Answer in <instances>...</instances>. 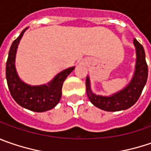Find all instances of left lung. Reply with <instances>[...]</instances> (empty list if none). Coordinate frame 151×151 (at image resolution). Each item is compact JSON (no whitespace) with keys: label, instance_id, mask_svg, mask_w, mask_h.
Returning <instances> with one entry per match:
<instances>
[{"label":"left lung","instance_id":"8db88e82","mask_svg":"<svg viewBox=\"0 0 151 151\" xmlns=\"http://www.w3.org/2000/svg\"><path fill=\"white\" fill-rule=\"evenodd\" d=\"M136 47V67L134 76L128 86L115 95L105 97L92 93L88 77L86 78V92L88 100L96 107L106 111H117L131 107L139 100L148 78V66L145 61V52L142 45L134 40Z\"/></svg>","mask_w":151,"mask_h":151}]
</instances>
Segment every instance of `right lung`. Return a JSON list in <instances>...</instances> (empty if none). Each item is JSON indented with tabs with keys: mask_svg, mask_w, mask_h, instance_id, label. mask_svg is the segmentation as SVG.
<instances>
[{
	"mask_svg": "<svg viewBox=\"0 0 151 151\" xmlns=\"http://www.w3.org/2000/svg\"><path fill=\"white\" fill-rule=\"evenodd\" d=\"M26 29L12 44L6 66V78L11 95L18 105L33 111L42 112L54 108L60 101L63 82L74 67L58 73L49 85L30 86L21 81L15 68V56L17 45Z\"/></svg>",
	"mask_w": 151,
	"mask_h": 151,
	"instance_id": "add662e5",
	"label": "right lung"
}]
</instances>
